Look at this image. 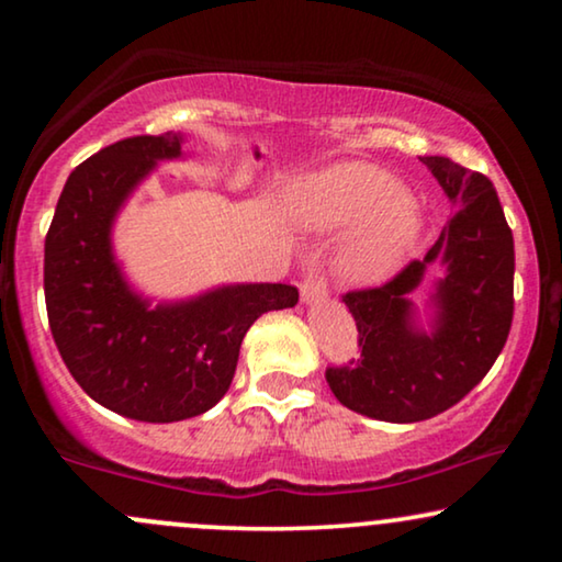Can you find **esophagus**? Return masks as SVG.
Returning a JSON list of instances; mask_svg holds the SVG:
<instances>
[{
	"label": "esophagus",
	"instance_id": "obj_1",
	"mask_svg": "<svg viewBox=\"0 0 562 562\" xmlns=\"http://www.w3.org/2000/svg\"><path fill=\"white\" fill-rule=\"evenodd\" d=\"M327 296V279L319 273H310L302 281V299L304 302H319Z\"/></svg>",
	"mask_w": 562,
	"mask_h": 562
}]
</instances>
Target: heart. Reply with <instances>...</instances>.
<instances>
[{
	"instance_id": "obj_1",
	"label": "heart",
	"mask_w": 562,
	"mask_h": 562,
	"mask_svg": "<svg viewBox=\"0 0 562 562\" xmlns=\"http://www.w3.org/2000/svg\"><path fill=\"white\" fill-rule=\"evenodd\" d=\"M289 210L317 233H348L340 273L352 283H379L406 258L419 235V214L396 176L371 164H340L312 173L294 189Z\"/></svg>"
}]
</instances>
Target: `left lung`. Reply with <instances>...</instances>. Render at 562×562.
I'll use <instances>...</instances> for the list:
<instances>
[{
    "mask_svg": "<svg viewBox=\"0 0 562 562\" xmlns=\"http://www.w3.org/2000/svg\"><path fill=\"white\" fill-rule=\"evenodd\" d=\"M458 206L427 256L375 289L342 296L358 327L360 358L329 366L337 402L383 422H422L456 406L496 363L514 317V237L486 176L445 156L419 158ZM446 268L436 284V325L413 322L408 294L429 262Z\"/></svg>",
    "mask_w": 562,
    "mask_h": 562,
    "instance_id": "1",
    "label": "left lung"
}]
</instances>
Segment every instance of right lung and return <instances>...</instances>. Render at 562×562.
Returning a JSON list of instances; mask_svg holds the SVG:
<instances>
[{
  "label": "right lung",
  "mask_w": 562,
  "mask_h": 562,
  "mask_svg": "<svg viewBox=\"0 0 562 562\" xmlns=\"http://www.w3.org/2000/svg\"><path fill=\"white\" fill-rule=\"evenodd\" d=\"M181 133L135 135L94 153L68 176L45 235V306L66 368L94 402L153 425L212 409L252 322L299 302L289 283H237L158 306L127 286L112 222L160 160L181 158Z\"/></svg>",
  "instance_id": "1"
}]
</instances>
